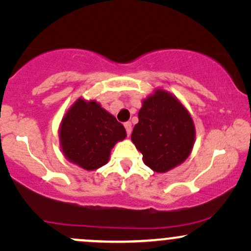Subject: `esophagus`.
<instances>
[{"mask_svg":"<svg viewBox=\"0 0 251 251\" xmlns=\"http://www.w3.org/2000/svg\"><path fill=\"white\" fill-rule=\"evenodd\" d=\"M124 126H125L126 132H127V135L129 137V134H131V132H132V124L129 123V122H127V123L124 124Z\"/></svg>","mask_w":251,"mask_h":251,"instance_id":"obj_1","label":"esophagus"}]
</instances>
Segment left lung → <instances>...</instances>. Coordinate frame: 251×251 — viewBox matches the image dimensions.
Returning <instances> with one entry per match:
<instances>
[{"label":"left lung","instance_id":"left-lung-1","mask_svg":"<svg viewBox=\"0 0 251 251\" xmlns=\"http://www.w3.org/2000/svg\"><path fill=\"white\" fill-rule=\"evenodd\" d=\"M131 139L146 166L165 174L188 159L194 149L196 127L188 108L162 88L143 99Z\"/></svg>","mask_w":251,"mask_h":251}]
</instances>
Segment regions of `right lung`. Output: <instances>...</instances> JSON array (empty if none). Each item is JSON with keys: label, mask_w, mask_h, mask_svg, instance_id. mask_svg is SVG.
Here are the masks:
<instances>
[{"label": "right lung", "mask_w": 251, "mask_h": 251, "mask_svg": "<svg viewBox=\"0 0 251 251\" xmlns=\"http://www.w3.org/2000/svg\"><path fill=\"white\" fill-rule=\"evenodd\" d=\"M126 138V129L96 100L79 98L63 116L59 127L62 154L68 162L94 171L106 165L111 150Z\"/></svg>", "instance_id": "add662e5"}]
</instances>
